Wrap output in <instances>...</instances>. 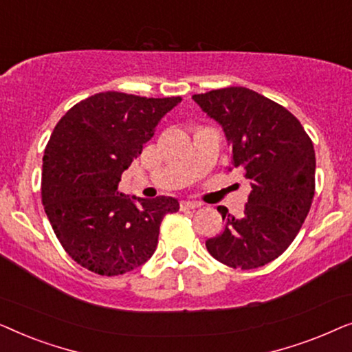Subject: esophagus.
<instances>
[{
	"instance_id": "esophagus-1",
	"label": "esophagus",
	"mask_w": 352,
	"mask_h": 352,
	"mask_svg": "<svg viewBox=\"0 0 352 352\" xmlns=\"http://www.w3.org/2000/svg\"><path fill=\"white\" fill-rule=\"evenodd\" d=\"M199 206H201V204H199V201H181V210H195L199 208Z\"/></svg>"
}]
</instances>
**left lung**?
Segmentation results:
<instances>
[{"label": "left lung", "mask_w": 352, "mask_h": 352, "mask_svg": "<svg viewBox=\"0 0 352 352\" xmlns=\"http://www.w3.org/2000/svg\"><path fill=\"white\" fill-rule=\"evenodd\" d=\"M218 122L252 192L242 218L221 211L224 230L206 250L234 269H256L280 256L300 232L316 190V152L295 115L256 91L230 86L194 94Z\"/></svg>", "instance_id": "8db88e82"}]
</instances>
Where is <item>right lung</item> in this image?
<instances>
[{
	"instance_id": "obj_1",
	"label": "right lung",
	"mask_w": 352,
	"mask_h": 352,
	"mask_svg": "<svg viewBox=\"0 0 352 352\" xmlns=\"http://www.w3.org/2000/svg\"><path fill=\"white\" fill-rule=\"evenodd\" d=\"M181 100L107 91L75 104L56 124L41 199L60 245L88 271L110 277L141 266L155 252L163 218L179 210L173 197L124 195L118 182Z\"/></svg>"
}]
</instances>
